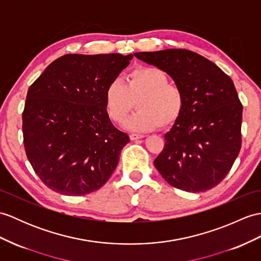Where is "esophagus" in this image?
<instances>
[{"instance_id": "34e87169", "label": "esophagus", "mask_w": 261, "mask_h": 261, "mask_svg": "<svg viewBox=\"0 0 261 261\" xmlns=\"http://www.w3.org/2000/svg\"><path fill=\"white\" fill-rule=\"evenodd\" d=\"M144 136L143 135H139V133H131L130 135V139L132 141L138 140V139H142Z\"/></svg>"}]
</instances>
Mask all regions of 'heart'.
Masks as SVG:
<instances>
[{
	"label": "heart",
	"mask_w": 261,
	"mask_h": 261,
	"mask_svg": "<svg viewBox=\"0 0 261 261\" xmlns=\"http://www.w3.org/2000/svg\"><path fill=\"white\" fill-rule=\"evenodd\" d=\"M169 81L167 72L156 66L133 69L125 83L114 79L105 92L109 118L123 123L136 101L138 111L125 124L129 130L144 132L172 125L184 112L186 95L179 86Z\"/></svg>",
	"instance_id": "heart-1"
}]
</instances>
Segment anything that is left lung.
I'll use <instances>...</instances> for the list:
<instances>
[{
  "label": "left lung",
  "mask_w": 261,
  "mask_h": 261,
  "mask_svg": "<svg viewBox=\"0 0 261 261\" xmlns=\"http://www.w3.org/2000/svg\"><path fill=\"white\" fill-rule=\"evenodd\" d=\"M160 68L184 90V112L166 133L154 167L169 185L207 191L225 179L241 148L242 105L229 75L185 48L135 53Z\"/></svg>",
  "instance_id": "obj_1"
}]
</instances>
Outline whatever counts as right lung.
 Here are the masks:
<instances>
[{"label":"right lung","instance_id":"right-lung-1","mask_svg":"<svg viewBox=\"0 0 261 261\" xmlns=\"http://www.w3.org/2000/svg\"><path fill=\"white\" fill-rule=\"evenodd\" d=\"M132 54H65L30 87L22 113L23 142L33 170L47 188L84 196L105 185L130 141L106 110L107 86Z\"/></svg>","mask_w":261,"mask_h":261}]
</instances>
